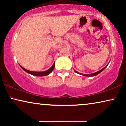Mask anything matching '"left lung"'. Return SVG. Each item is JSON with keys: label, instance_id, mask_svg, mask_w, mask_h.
<instances>
[{"label": "left lung", "instance_id": "left-lung-1", "mask_svg": "<svg viewBox=\"0 0 126 126\" xmlns=\"http://www.w3.org/2000/svg\"><path fill=\"white\" fill-rule=\"evenodd\" d=\"M108 66V65H107L106 66H105L104 68H103L102 69H101L100 70H99V71H98V72H95V73H92V74H89V75H85V74H82V73H79V72H76L75 70V72H76V73H79V74H81V75H82V76H87V77H91V76H96V75H97L98 74H99L100 73V72H101L103 71V70L104 69H106V68L107 66Z\"/></svg>", "mask_w": 126, "mask_h": 126}]
</instances>
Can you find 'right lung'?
Wrapping results in <instances>:
<instances>
[{
    "instance_id": "obj_1",
    "label": "right lung",
    "mask_w": 126,
    "mask_h": 126,
    "mask_svg": "<svg viewBox=\"0 0 126 126\" xmlns=\"http://www.w3.org/2000/svg\"><path fill=\"white\" fill-rule=\"evenodd\" d=\"M54 66H55V63H53V66L51 67L49 69L46 70V71L45 72H32V71H30V70H28L27 69H26L23 67L20 66V67L23 69L25 70V72H26L27 73H28L29 74H31V75H34V76H47L48 75H49L50 73H51V72L53 71V69H54Z\"/></svg>"
}]
</instances>
